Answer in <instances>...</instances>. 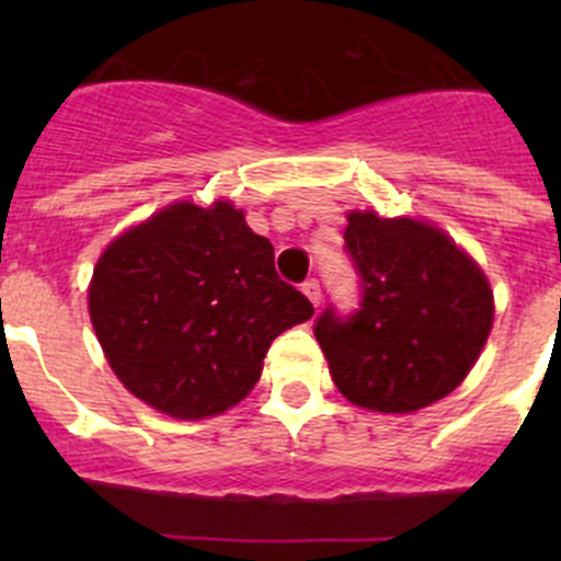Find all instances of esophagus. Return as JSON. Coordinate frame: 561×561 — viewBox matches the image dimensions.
<instances>
[{"label": "esophagus", "instance_id": "1", "mask_svg": "<svg viewBox=\"0 0 561 561\" xmlns=\"http://www.w3.org/2000/svg\"><path fill=\"white\" fill-rule=\"evenodd\" d=\"M301 290H304V296L309 298V301L314 304V307H320V301H322V290H320V282L317 279H307L301 285Z\"/></svg>", "mask_w": 561, "mask_h": 561}]
</instances>
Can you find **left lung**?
<instances>
[{"instance_id": "obj_1", "label": "left lung", "mask_w": 561, "mask_h": 561, "mask_svg": "<svg viewBox=\"0 0 561 561\" xmlns=\"http://www.w3.org/2000/svg\"><path fill=\"white\" fill-rule=\"evenodd\" d=\"M344 249L360 276V309L328 307L314 336L344 399L415 412L463 382L494 322V293L450 236L421 219L350 211Z\"/></svg>"}]
</instances>
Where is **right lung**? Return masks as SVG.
Masks as SVG:
<instances>
[{"mask_svg":"<svg viewBox=\"0 0 561 561\" xmlns=\"http://www.w3.org/2000/svg\"><path fill=\"white\" fill-rule=\"evenodd\" d=\"M89 314L129 393L201 421L239 404L271 342L314 307L279 279L274 247L249 230L241 208L179 201L107 244Z\"/></svg>","mask_w":561,"mask_h":561,"instance_id":"obj_1","label":"right lung"}]
</instances>
